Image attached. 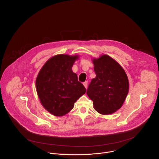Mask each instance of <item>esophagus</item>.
Returning a JSON list of instances; mask_svg holds the SVG:
<instances>
[{
	"label": "esophagus",
	"instance_id": "1",
	"mask_svg": "<svg viewBox=\"0 0 159 159\" xmlns=\"http://www.w3.org/2000/svg\"><path fill=\"white\" fill-rule=\"evenodd\" d=\"M83 85H84V86L85 87V88L87 89V88H88V81H86V82H84Z\"/></svg>",
	"mask_w": 159,
	"mask_h": 159
}]
</instances>
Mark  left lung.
Listing matches in <instances>:
<instances>
[{"instance_id": "1", "label": "left lung", "mask_w": 159, "mask_h": 159, "mask_svg": "<svg viewBox=\"0 0 159 159\" xmlns=\"http://www.w3.org/2000/svg\"><path fill=\"white\" fill-rule=\"evenodd\" d=\"M96 77L93 79L87 94L93 100V108L102 115L116 112L127 96L129 83L122 66L107 54L93 58Z\"/></svg>"}]
</instances>
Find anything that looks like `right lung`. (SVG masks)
<instances>
[{
    "label": "right lung",
    "instance_id": "right-lung-1",
    "mask_svg": "<svg viewBox=\"0 0 159 159\" xmlns=\"http://www.w3.org/2000/svg\"><path fill=\"white\" fill-rule=\"evenodd\" d=\"M77 54H57L49 58L40 70L35 88L40 102L48 111L56 117L68 113L74 103L85 93L84 86L72 71Z\"/></svg>",
    "mask_w": 159,
    "mask_h": 159
}]
</instances>
